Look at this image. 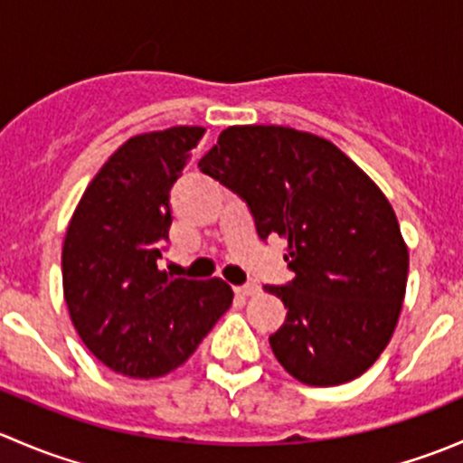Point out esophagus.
<instances>
[{
    "instance_id": "esophagus-1",
    "label": "esophagus",
    "mask_w": 463,
    "mask_h": 463,
    "mask_svg": "<svg viewBox=\"0 0 463 463\" xmlns=\"http://www.w3.org/2000/svg\"><path fill=\"white\" fill-rule=\"evenodd\" d=\"M235 291H237V296H241V298H253L260 293V287L258 284H246V287H237Z\"/></svg>"
}]
</instances>
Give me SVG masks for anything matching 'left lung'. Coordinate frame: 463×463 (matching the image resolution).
I'll list each match as a JSON object with an SVG mask.
<instances>
[{"label":"left lung","instance_id":"obj_1","mask_svg":"<svg viewBox=\"0 0 463 463\" xmlns=\"http://www.w3.org/2000/svg\"><path fill=\"white\" fill-rule=\"evenodd\" d=\"M246 199L260 240L278 235L296 273L266 287L287 309L269 338L279 365L305 385L365 374L403 309L408 244L381 188L334 143L279 125H232L199 161Z\"/></svg>","mask_w":463,"mask_h":463}]
</instances>
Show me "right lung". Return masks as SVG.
<instances>
[{
  "label": "right lung",
  "mask_w": 463,
  "mask_h": 463,
  "mask_svg": "<svg viewBox=\"0 0 463 463\" xmlns=\"http://www.w3.org/2000/svg\"><path fill=\"white\" fill-rule=\"evenodd\" d=\"M203 134L179 125L125 141L69 222L64 302L85 347L116 374H170L232 305L222 278H170L156 266L172 223L170 188Z\"/></svg>",
  "instance_id": "obj_1"
}]
</instances>
